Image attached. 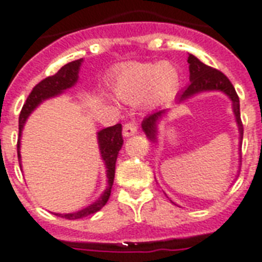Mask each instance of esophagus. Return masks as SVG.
Here are the masks:
<instances>
[{"label":"esophagus","instance_id":"obj_1","mask_svg":"<svg viewBox=\"0 0 262 262\" xmlns=\"http://www.w3.org/2000/svg\"><path fill=\"white\" fill-rule=\"evenodd\" d=\"M122 133L125 137H130V136L136 135V133H137V125H136L135 122L125 123V125H123Z\"/></svg>","mask_w":262,"mask_h":262}]
</instances>
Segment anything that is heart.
I'll list each match as a JSON object with an SVG mask.
<instances>
[{
    "instance_id": "b5f03b06",
    "label": "heart",
    "mask_w": 262,
    "mask_h": 262,
    "mask_svg": "<svg viewBox=\"0 0 262 262\" xmlns=\"http://www.w3.org/2000/svg\"><path fill=\"white\" fill-rule=\"evenodd\" d=\"M179 84V73L168 62L132 63L119 72L114 91L122 102L139 104L147 100L155 106L175 94Z\"/></svg>"
}]
</instances>
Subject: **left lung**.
<instances>
[{
    "label": "left lung",
    "instance_id": "obj_1",
    "mask_svg": "<svg viewBox=\"0 0 262 262\" xmlns=\"http://www.w3.org/2000/svg\"><path fill=\"white\" fill-rule=\"evenodd\" d=\"M187 63H189V73H190V76H189L190 84L181 94H178L175 103L181 104V103H185L187 99H191L195 95L204 94V92H213V91H219V92H223L224 95H227L228 99L232 103V113L235 115V122L236 126H238V132H239L241 147L242 145V139H244V126H242V121H241L239 98L236 95L235 88L232 87L230 80L222 72L205 65L193 54H189ZM168 111H170V108H162V110L156 111L154 114L148 115L141 123L143 132L147 136V139L152 143H158L159 123L167 115Z\"/></svg>",
    "mask_w": 262,
    "mask_h": 262
}]
</instances>
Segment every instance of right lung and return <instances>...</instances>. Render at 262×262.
Returning a JSON list of instances; mask_svg holds the SVG:
<instances>
[{
  "label": "right lung",
  "mask_w": 262,
  "mask_h": 262,
  "mask_svg": "<svg viewBox=\"0 0 262 262\" xmlns=\"http://www.w3.org/2000/svg\"><path fill=\"white\" fill-rule=\"evenodd\" d=\"M83 59H76L72 62L63 65L54 76L46 77L42 80L40 83L36 84L30 94V96L27 98V102L24 103V106L21 108L20 117H18V140H17V156H18V163H21V155H20V139H21V132L24 129L27 119L32 114V111L36 107L43 103L45 100L58 95L63 94L65 91L69 88L75 87L77 80H79V72L80 67H81ZM98 137V145H99V152L102 156L103 163L106 167V177H107V186L102 195L99 197L95 203H92L88 207L80 209V211L71 212V213H54V215L59 216V217H65V219L75 220V219H81L88 215H92L95 212L100 211L106 203L110 199L111 194V187H113V182H114V175H115V163H117V158H118L119 149L122 148L123 140H122V125L117 123L114 126L106 127L102 129L96 133ZM21 166V164H20Z\"/></svg>",
  "instance_id": "right-lung-1"
}]
</instances>
